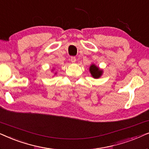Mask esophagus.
<instances>
[{
	"mask_svg": "<svg viewBox=\"0 0 149 149\" xmlns=\"http://www.w3.org/2000/svg\"><path fill=\"white\" fill-rule=\"evenodd\" d=\"M70 61L73 63H74L75 62H76V58H75L74 56H72L70 58Z\"/></svg>",
	"mask_w": 149,
	"mask_h": 149,
	"instance_id": "obj_1",
	"label": "esophagus"
}]
</instances>
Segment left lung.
<instances>
[{"label":"left lung","instance_id":"1","mask_svg":"<svg viewBox=\"0 0 149 149\" xmlns=\"http://www.w3.org/2000/svg\"><path fill=\"white\" fill-rule=\"evenodd\" d=\"M89 71H90V73L92 75V77L95 79L99 78L102 75V70H100L98 67L95 66L94 64H92L90 66Z\"/></svg>","mask_w":149,"mask_h":149}]
</instances>
